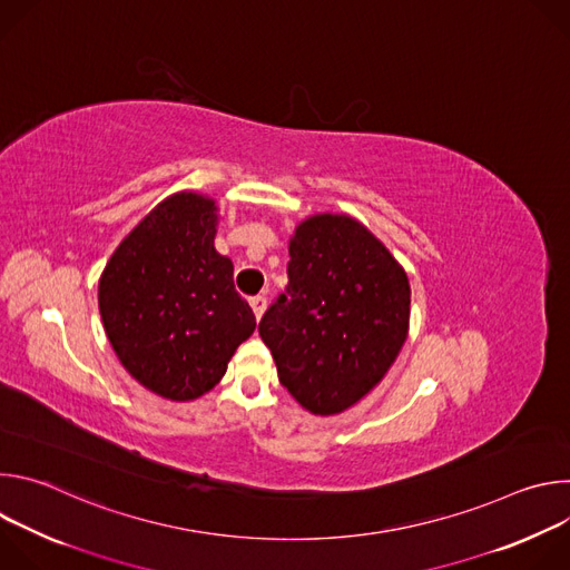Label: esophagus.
Listing matches in <instances>:
<instances>
[{
  "label": "esophagus",
  "instance_id": "1",
  "mask_svg": "<svg viewBox=\"0 0 570 570\" xmlns=\"http://www.w3.org/2000/svg\"><path fill=\"white\" fill-rule=\"evenodd\" d=\"M250 306H253V311H255V317L262 320V315H264V311H266V297H264V295L250 297Z\"/></svg>",
  "mask_w": 570,
  "mask_h": 570
}]
</instances>
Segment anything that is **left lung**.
Wrapping results in <instances>:
<instances>
[{
	"label": "left lung",
	"instance_id": "1",
	"mask_svg": "<svg viewBox=\"0 0 570 570\" xmlns=\"http://www.w3.org/2000/svg\"><path fill=\"white\" fill-rule=\"evenodd\" d=\"M288 255V286L264 313L259 336L302 409L338 415L385 376L409 338V275L347 214L302 220Z\"/></svg>",
	"mask_w": 570,
	"mask_h": 570
}]
</instances>
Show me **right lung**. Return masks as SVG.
I'll list each match as a JSON object with an SVG mask.
<instances>
[{
  "instance_id": "1",
  "label": "right lung",
  "mask_w": 570,
  "mask_h": 570,
  "mask_svg": "<svg viewBox=\"0 0 570 570\" xmlns=\"http://www.w3.org/2000/svg\"><path fill=\"white\" fill-rule=\"evenodd\" d=\"M216 200L180 191L119 243L99 279V311L121 365L146 390L191 401L225 374L257 327L214 248Z\"/></svg>"
}]
</instances>
